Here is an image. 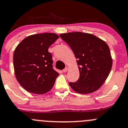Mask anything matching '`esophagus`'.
Returning <instances> with one entry per match:
<instances>
[{
    "label": "esophagus",
    "instance_id": "34e87169",
    "mask_svg": "<svg viewBox=\"0 0 128 128\" xmlns=\"http://www.w3.org/2000/svg\"><path fill=\"white\" fill-rule=\"evenodd\" d=\"M68 70V67H66V68H64V69H63L62 71L63 72H67Z\"/></svg>",
    "mask_w": 128,
    "mask_h": 128
}]
</instances>
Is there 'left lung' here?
Returning <instances> with one entry per match:
<instances>
[{
  "label": "left lung",
  "instance_id": "obj_1",
  "mask_svg": "<svg viewBox=\"0 0 128 128\" xmlns=\"http://www.w3.org/2000/svg\"><path fill=\"white\" fill-rule=\"evenodd\" d=\"M77 59L80 77L69 85L76 92L88 94L98 90L109 75L112 60L109 47L96 36L81 32L61 34Z\"/></svg>",
  "mask_w": 128,
  "mask_h": 128
}]
</instances>
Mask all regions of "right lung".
<instances>
[{"instance_id":"obj_1","label":"right lung","mask_w":128,"mask_h":128,"mask_svg":"<svg viewBox=\"0 0 128 128\" xmlns=\"http://www.w3.org/2000/svg\"><path fill=\"white\" fill-rule=\"evenodd\" d=\"M59 38L54 33L32 35L16 46L13 54L16 78L26 91L42 94L52 90L59 75L48 48Z\"/></svg>"}]
</instances>
